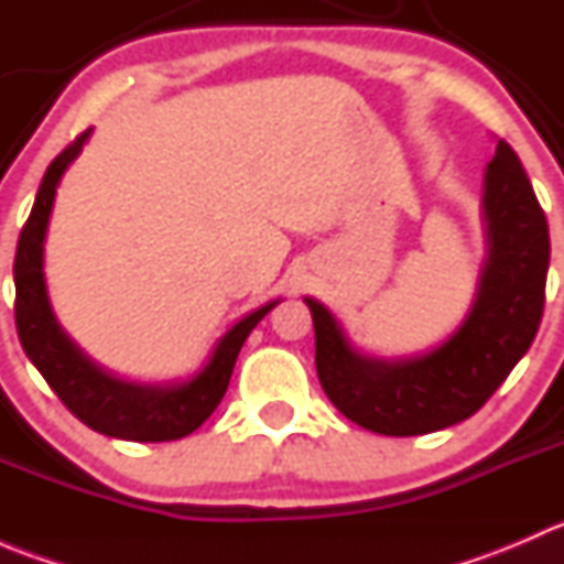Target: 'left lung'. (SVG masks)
<instances>
[{"instance_id": "left-lung-1", "label": "left lung", "mask_w": 564, "mask_h": 564, "mask_svg": "<svg viewBox=\"0 0 564 564\" xmlns=\"http://www.w3.org/2000/svg\"><path fill=\"white\" fill-rule=\"evenodd\" d=\"M488 256L464 324L425 355L379 360L351 349L335 316L305 297L316 333V373L344 417L373 434L417 436L471 417L540 327L549 224L519 155L499 141L482 180Z\"/></svg>"}]
</instances>
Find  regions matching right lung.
I'll use <instances>...</instances> for the list:
<instances>
[{
  "mask_svg": "<svg viewBox=\"0 0 564 564\" xmlns=\"http://www.w3.org/2000/svg\"><path fill=\"white\" fill-rule=\"evenodd\" d=\"M93 130H84L70 147L59 152L45 169L30 218L19 237L15 250V327L26 357L35 362L48 388L59 401L98 434L130 442H172L193 434L209 414L218 409L229 388L237 355L250 335L278 300L261 305L253 314L242 316L218 346L207 366L187 382L174 384H135L111 377L95 366L56 322L51 311L43 278V242L54 207L56 185L62 174L78 158Z\"/></svg>",
  "mask_w": 564,
  "mask_h": 564,
  "instance_id": "obj_1",
  "label": "right lung"
}]
</instances>
